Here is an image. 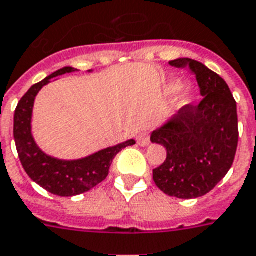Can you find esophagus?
I'll return each instance as SVG.
<instances>
[{
	"label": "esophagus",
	"mask_w": 256,
	"mask_h": 256,
	"mask_svg": "<svg viewBox=\"0 0 256 256\" xmlns=\"http://www.w3.org/2000/svg\"><path fill=\"white\" fill-rule=\"evenodd\" d=\"M136 144L142 148H146V146L150 145V138L148 132H138L136 134Z\"/></svg>",
	"instance_id": "obj_1"
}]
</instances>
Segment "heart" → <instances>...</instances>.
Wrapping results in <instances>:
<instances>
[{
    "label": "heart",
    "instance_id": "1",
    "mask_svg": "<svg viewBox=\"0 0 256 256\" xmlns=\"http://www.w3.org/2000/svg\"><path fill=\"white\" fill-rule=\"evenodd\" d=\"M179 92L176 95V104L178 107L184 106L189 102V99L192 96V86L190 84H182L181 86V82L178 79H170L168 80L164 86V92L166 95H173V94Z\"/></svg>",
    "mask_w": 256,
    "mask_h": 256
}]
</instances>
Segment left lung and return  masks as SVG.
Here are the masks:
<instances>
[{
  "mask_svg": "<svg viewBox=\"0 0 256 256\" xmlns=\"http://www.w3.org/2000/svg\"><path fill=\"white\" fill-rule=\"evenodd\" d=\"M189 66L204 98L188 104L150 134V141L166 149V160L153 170L156 185L177 198H202L219 184L231 169L238 140L236 102L216 72L188 58L169 62Z\"/></svg>",
  "mask_w": 256,
  "mask_h": 256,
  "instance_id": "1",
  "label": "left lung"
}]
</instances>
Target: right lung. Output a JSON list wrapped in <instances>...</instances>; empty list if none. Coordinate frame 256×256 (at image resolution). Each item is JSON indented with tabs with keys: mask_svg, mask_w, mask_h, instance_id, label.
<instances>
[{
	"mask_svg": "<svg viewBox=\"0 0 256 256\" xmlns=\"http://www.w3.org/2000/svg\"><path fill=\"white\" fill-rule=\"evenodd\" d=\"M76 71V68L64 67L46 76L40 83L32 86L21 98L14 112L13 132L16 148L26 174L42 188L62 198L78 196L100 184L108 174L115 156L124 148L136 144L134 140H128L78 160L56 158L46 154L37 145L32 134L33 106L37 94L44 86L50 83V79ZM88 72H92V70Z\"/></svg>",
	"mask_w": 256,
	"mask_h": 256,
	"instance_id": "1",
	"label": "right lung"
}]
</instances>
